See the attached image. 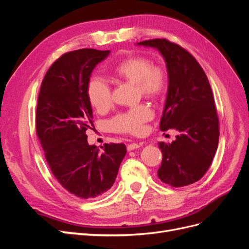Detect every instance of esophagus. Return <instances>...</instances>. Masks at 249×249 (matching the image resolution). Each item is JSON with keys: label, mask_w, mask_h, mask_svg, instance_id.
<instances>
[{"label": "esophagus", "mask_w": 249, "mask_h": 249, "mask_svg": "<svg viewBox=\"0 0 249 249\" xmlns=\"http://www.w3.org/2000/svg\"><path fill=\"white\" fill-rule=\"evenodd\" d=\"M142 145V143H136V142H133V143H131V144H129L126 146V148H127V150H133V149H135V148H138V147H140Z\"/></svg>", "instance_id": "esophagus-1"}]
</instances>
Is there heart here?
<instances>
[{
    "label": "heart",
    "mask_w": 249,
    "mask_h": 249,
    "mask_svg": "<svg viewBox=\"0 0 249 249\" xmlns=\"http://www.w3.org/2000/svg\"><path fill=\"white\" fill-rule=\"evenodd\" d=\"M114 76L135 83L137 92L148 99H158L168 86V73L160 64H154L143 56H133L123 60L113 70ZM88 99L90 104L100 112L106 111L112 106V89L107 81L93 78L88 84ZM154 116V112L145 104L119 113L110 124L117 133L139 135L144 131V124Z\"/></svg>",
    "instance_id": "heart-1"
}]
</instances>
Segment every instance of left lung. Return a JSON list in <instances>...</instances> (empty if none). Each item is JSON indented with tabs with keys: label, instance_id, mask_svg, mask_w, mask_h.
<instances>
[{
	"label": "left lung",
	"instance_id": "1",
	"mask_svg": "<svg viewBox=\"0 0 249 249\" xmlns=\"http://www.w3.org/2000/svg\"><path fill=\"white\" fill-rule=\"evenodd\" d=\"M157 48L166 61L168 92L160 122L161 131H178L171 143L159 142L163 154L158 177L171 187L199 180L208 171L219 140V119L212 89L189 52L166 38L138 42Z\"/></svg>",
	"mask_w": 249,
	"mask_h": 249
}]
</instances>
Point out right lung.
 Segmentation results:
<instances>
[{"label": "right lung", "instance_id": "1", "mask_svg": "<svg viewBox=\"0 0 249 249\" xmlns=\"http://www.w3.org/2000/svg\"><path fill=\"white\" fill-rule=\"evenodd\" d=\"M110 51L80 49L59 57L44 76L37 100L36 135L52 173L74 196L90 199L115 182L126 153L124 143L89 145L93 123L88 99L90 74Z\"/></svg>", "mask_w": 249, "mask_h": 249}]
</instances>
